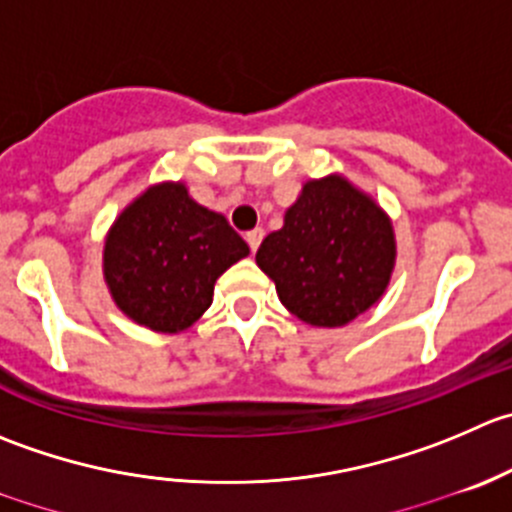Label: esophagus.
Wrapping results in <instances>:
<instances>
[{"label": "esophagus", "instance_id": "34e87169", "mask_svg": "<svg viewBox=\"0 0 512 512\" xmlns=\"http://www.w3.org/2000/svg\"><path fill=\"white\" fill-rule=\"evenodd\" d=\"M262 237H265V232H262L260 227H255V230H250V232H247V235H245V240H247V245H250V250H252V252H257V247H260Z\"/></svg>", "mask_w": 512, "mask_h": 512}]
</instances>
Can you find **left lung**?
Masks as SVG:
<instances>
[{"instance_id": "8db88e82", "label": "left lung", "mask_w": 512, "mask_h": 512, "mask_svg": "<svg viewBox=\"0 0 512 512\" xmlns=\"http://www.w3.org/2000/svg\"><path fill=\"white\" fill-rule=\"evenodd\" d=\"M395 262L393 225L342 177L312 180L287 210L282 230L257 250L280 302L315 327H340L375 305Z\"/></svg>"}]
</instances>
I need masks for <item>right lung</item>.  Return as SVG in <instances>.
<instances>
[{
    "instance_id": "add662e5",
    "label": "right lung",
    "mask_w": 512,
    "mask_h": 512,
    "mask_svg": "<svg viewBox=\"0 0 512 512\" xmlns=\"http://www.w3.org/2000/svg\"><path fill=\"white\" fill-rule=\"evenodd\" d=\"M227 220L180 182L150 187L104 242V277L124 315L157 332L187 330L212 305L215 280L247 257Z\"/></svg>"
}]
</instances>
